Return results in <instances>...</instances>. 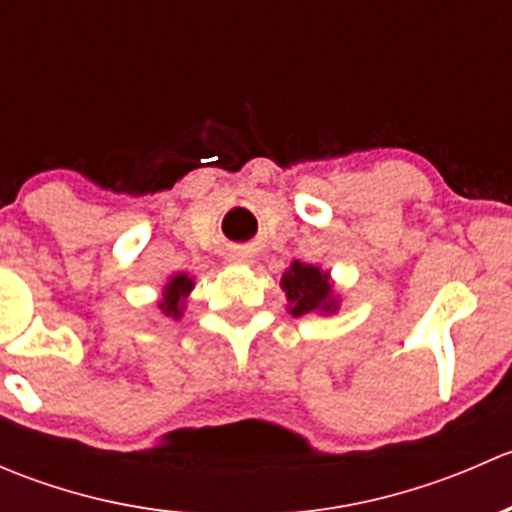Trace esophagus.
<instances>
[{
	"label": "esophagus",
	"instance_id": "esophagus-1",
	"mask_svg": "<svg viewBox=\"0 0 512 512\" xmlns=\"http://www.w3.org/2000/svg\"><path fill=\"white\" fill-rule=\"evenodd\" d=\"M247 257H250V255H247V252H237V255H235V260L240 262V265H245V262H250V260H247Z\"/></svg>",
	"mask_w": 512,
	"mask_h": 512
}]
</instances>
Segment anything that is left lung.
<instances>
[{
	"mask_svg": "<svg viewBox=\"0 0 512 512\" xmlns=\"http://www.w3.org/2000/svg\"><path fill=\"white\" fill-rule=\"evenodd\" d=\"M280 285L287 294V309L292 317H302L309 312L334 314L339 309V297L334 294L329 272H322L319 267L294 260L282 275Z\"/></svg>",
	"mask_w": 512,
	"mask_h": 512,
	"instance_id": "8db88e82",
	"label": "left lung"
}]
</instances>
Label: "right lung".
<instances>
[{"label":"right lung","instance_id":"add662e5","mask_svg":"<svg viewBox=\"0 0 512 512\" xmlns=\"http://www.w3.org/2000/svg\"><path fill=\"white\" fill-rule=\"evenodd\" d=\"M193 287H195L193 277H188L185 272L170 277L168 285L163 287V299L158 302L160 312H163L165 317H173V319L183 317L185 299H188V294L193 292Z\"/></svg>","mask_w":512,"mask_h":512}]
</instances>
